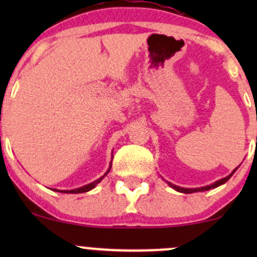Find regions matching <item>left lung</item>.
<instances>
[{
	"label": "left lung",
	"mask_w": 257,
	"mask_h": 257,
	"mask_svg": "<svg viewBox=\"0 0 257 257\" xmlns=\"http://www.w3.org/2000/svg\"><path fill=\"white\" fill-rule=\"evenodd\" d=\"M235 170H237V168H235V169L233 170V172H232L231 174H229V175L227 176V178L221 179V180H219V181L214 182L213 185L205 186V187H200V188H184V187H179V186H175V185L170 184V182H168V185H169L170 187H173L174 190L178 191V192H182V193H193V192H200V191H209V190H210V188H215V187H217V186H220V185L225 184L226 181H228L229 178H231V176L233 175V174H234Z\"/></svg>",
	"instance_id": "obj_1"
}]
</instances>
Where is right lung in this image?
<instances>
[{
	"label": "right lung",
	"mask_w": 257,
	"mask_h": 257,
	"mask_svg": "<svg viewBox=\"0 0 257 257\" xmlns=\"http://www.w3.org/2000/svg\"><path fill=\"white\" fill-rule=\"evenodd\" d=\"M110 170H111V166H110V168H108L107 172L105 173V175H107V174H108V172H110ZM105 175H104V176H105ZM104 176H101V178L96 180V181L91 182V184H89V185H85V186H83V187L76 188V190H71V191H59V190H53V191H58V192H61V193H83V192H88V191L93 190V188L95 187V186L98 185L100 181H101V180H102V178H104Z\"/></svg>",
	"instance_id": "right-lung-1"
}]
</instances>
